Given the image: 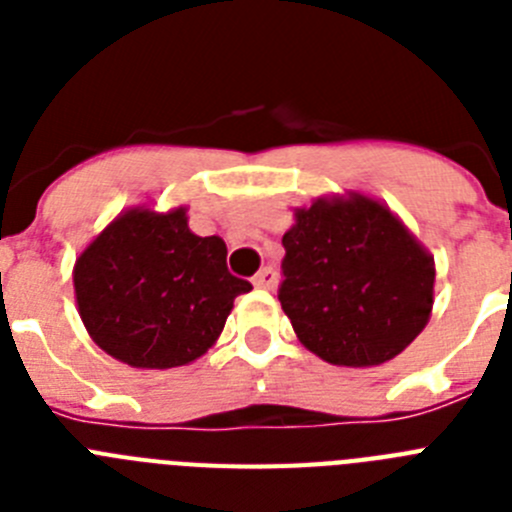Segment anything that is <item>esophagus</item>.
<instances>
[{"label":"esophagus","instance_id":"esophagus-1","mask_svg":"<svg viewBox=\"0 0 512 512\" xmlns=\"http://www.w3.org/2000/svg\"><path fill=\"white\" fill-rule=\"evenodd\" d=\"M277 271L271 269V266H264V269L253 277V287H259V289H274L277 287Z\"/></svg>","mask_w":512,"mask_h":512}]
</instances>
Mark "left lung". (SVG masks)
<instances>
[{
  "mask_svg": "<svg viewBox=\"0 0 512 512\" xmlns=\"http://www.w3.org/2000/svg\"><path fill=\"white\" fill-rule=\"evenodd\" d=\"M282 246V310L328 364H384L431 318L433 256L377 200L312 202L295 212Z\"/></svg>",
  "mask_w": 512,
  "mask_h": 512,
  "instance_id": "obj_1",
  "label": "left lung"
}]
</instances>
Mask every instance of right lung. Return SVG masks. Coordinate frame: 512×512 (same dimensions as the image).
Returning <instances> with one entry per match:
<instances>
[{"label": "right lung", "instance_id": "add662e5", "mask_svg": "<svg viewBox=\"0 0 512 512\" xmlns=\"http://www.w3.org/2000/svg\"><path fill=\"white\" fill-rule=\"evenodd\" d=\"M223 238L194 235L187 207L122 212L74 266L79 315L102 351L135 369L200 359L251 289L225 266Z\"/></svg>", "mask_w": 512, "mask_h": 512}]
</instances>
